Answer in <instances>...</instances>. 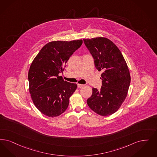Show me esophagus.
<instances>
[{
    "instance_id": "obj_1",
    "label": "esophagus",
    "mask_w": 157,
    "mask_h": 157,
    "mask_svg": "<svg viewBox=\"0 0 157 157\" xmlns=\"http://www.w3.org/2000/svg\"><path fill=\"white\" fill-rule=\"evenodd\" d=\"M77 86H78V88H82V87H83V86H84V85H82V84H78V85H77Z\"/></svg>"
}]
</instances>
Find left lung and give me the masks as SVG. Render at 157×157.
Masks as SVG:
<instances>
[{
  "label": "left lung",
  "mask_w": 157,
  "mask_h": 157,
  "mask_svg": "<svg viewBox=\"0 0 157 157\" xmlns=\"http://www.w3.org/2000/svg\"><path fill=\"white\" fill-rule=\"evenodd\" d=\"M94 59V66L101 71V87L92 89L89 107L95 113L107 116L115 113L125 100L130 84V72L118 47L106 38L83 39Z\"/></svg>",
  "instance_id": "left-lung-1"
}]
</instances>
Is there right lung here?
<instances>
[{
	"label": "right lung",
	"instance_id": "1",
	"mask_svg": "<svg viewBox=\"0 0 157 157\" xmlns=\"http://www.w3.org/2000/svg\"><path fill=\"white\" fill-rule=\"evenodd\" d=\"M82 43V40L50 42L32 63L28 74L30 94L34 105L45 116H58L68 106L77 85L63 81L59 74Z\"/></svg>",
	"mask_w": 157,
	"mask_h": 157
}]
</instances>
